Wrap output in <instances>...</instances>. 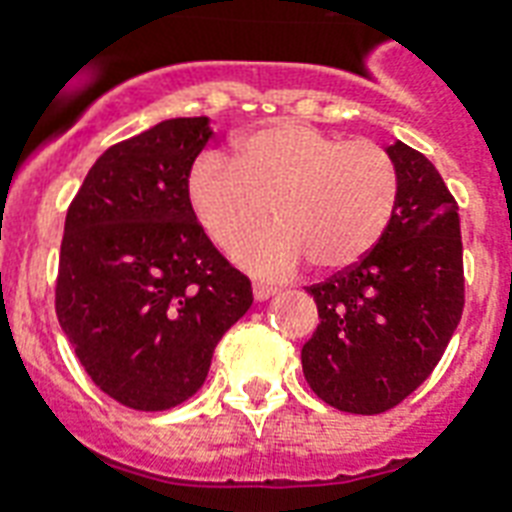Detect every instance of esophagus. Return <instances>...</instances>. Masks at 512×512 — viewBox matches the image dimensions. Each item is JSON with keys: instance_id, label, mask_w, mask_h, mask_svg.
Here are the masks:
<instances>
[{"instance_id": "34e87169", "label": "esophagus", "mask_w": 512, "mask_h": 512, "mask_svg": "<svg viewBox=\"0 0 512 512\" xmlns=\"http://www.w3.org/2000/svg\"><path fill=\"white\" fill-rule=\"evenodd\" d=\"M252 295H255V300H268V297L276 295V287H268V284H252Z\"/></svg>"}]
</instances>
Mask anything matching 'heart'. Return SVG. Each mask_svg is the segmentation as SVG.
<instances>
[{"label": "heart", "mask_w": 512, "mask_h": 512, "mask_svg": "<svg viewBox=\"0 0 512 512\" xmlns=\"http://www.w3.org/2000/svg\"><path fill=\"white\" fill-rule=\"evenodd\" d=\"M185 193L223 247L254 230L271 206L277 225L239 241L233 257L257 276L279 279L305 257L319 271H342L369 255L396 209L398 172L377 143L284 119L247 132L233 156L196 159Z\"/></svg>", "instance_id": "obj_1"}]
</instances>
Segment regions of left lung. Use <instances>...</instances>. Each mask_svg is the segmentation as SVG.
Returning <instances> with one entry per match:
<instances>
[{"instance_id":"1","label":"left lung","mask_w":512,"mask_h":512,"mask_svg":"<svg viewBox=\"0 0 512 512\" xmlns=\"http://www.w3.org/2000/svg\"><path fill=\"white\" fill-rule=\"evenodd\" d=\"M398 199L369 255L308 287L319 327L303 374L321 401L380 414L428 380L462 319L465 279L457 201L433 164L406 143L385 148Z\"/></svg>"}]
</instances>
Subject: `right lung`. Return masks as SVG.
I'll use <instances>...</instances> for the list:
<instances>
[{"label":"right lung","instance_id":"right-lung-1","mask_svg":"<svg viewBox=\"0 0 512 512\" xmlns=\"http://www.w3.org/2000/svg\"><path fill=\"white\" fill-rule=\"evenodd\" d=\"M207 116L164 119L92 164L60 244L55 313L79 364L119 404L164 412L204 385L252 284L209 241L185 180Z\"/></svg>","mask_w":512,"mask_h":512}]
</instances>
